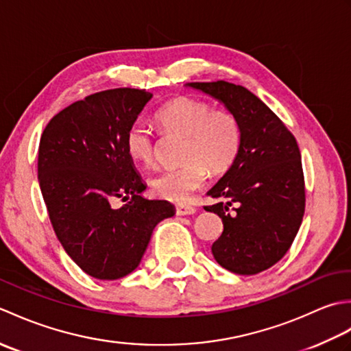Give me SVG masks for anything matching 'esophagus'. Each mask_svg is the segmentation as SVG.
<instances>
[{
    "label": "esophagus",
    "instance_id": "34e87169",
    "mask_svg": "<svg viewBox=\"0 0 351 351\" xmlns=\"http://www.w3.org/2000/svg\"><path fill=\"white\" fill-rule=\"evenodd\" d=\"M196 213V208L187 205V204H178L176 205V214L178 215H191Z\"/></svg>",
    "mask_w": 351,
    "mask_h": 351
}]
</instances>
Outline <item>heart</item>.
<instances>
[{
  "label": "heart",
  "mask_w": 351,
  "mask_h": 351,
  "mask_svg": "<svg viewBox=\"0 0 351 351\" xmlns=\"http://www.w3.org/2000/svg\"><path fill=\"white\" fill-rule=\"evenodd\" d=\"M156 122L166 132L185 136L182 167L161 171L152 178V191L158 197L184 202L204 187L208 169L213 173L226 171L235 161L241 145L238 119L226 108H213L210 104L180 96L156 111ZM126 152L132 160L152 166L156 143L147 125L134 122L125 134Z\"/></svg>",
  "instance_id": "b5f03b06"
}]
</instances>
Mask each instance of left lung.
Wrapping results in <instances>:
<instances>
[{"label":"left lung","instance_id":"left-lung-1","mask_svg":"<svg viewBox=\"0 0 351 351\" xmlns=\"http://www.w3.org/2000/svg\"><path fill=\"white\" fill-rule=\"evenodd\" d=\"M232 111L241 130L232 166L206 193L221 202L205 206L223 221L214 259L235 274H256L280 261L304 214L302 156L280 119L243 86L228 81L187 83ZM235 206L234 213H229Z\"/></svg>","mask_w":351,"mask_h":351}]
</instances>
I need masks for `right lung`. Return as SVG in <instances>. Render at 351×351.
I'll use <instances>...</instances> for the list:
<instances>
[{
	"label": "right lung",
	"instance_id": "obj_1",
	"mask_svg": "<svg viewBox=\"0 0 351 351\" xmlns=\"http://www.w3.org/2000/svg\"><path fill=\"white\" fill-rule=\"evenodd\" d=\"M152 93L111 88L71 104L45 128L37 176L58 241L99 280L132 273L155 226L173 217L167 200L141 196L146 184L126 152L125 134ZM127 204L113 208L116 197Z\"/></svg>",
	"mask_w": 351,
	"mask_h": 351
}]
</instances>
